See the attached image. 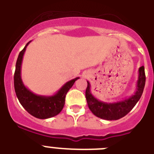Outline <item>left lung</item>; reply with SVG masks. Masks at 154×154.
Wrapping results in <instances>:
<instances>
[{
	"label": "left lung",
	"mask_w": 154,
	"mask_h": 154,
	"mask_svg": "<svg viewBox=\"0 0 154 154\" xmlns=\"http://www.w3.org/2000/svg\"><path fill=\"white\" fill-rule=\"evenodd\" d=\"M146 82V76L144 66H141L139 69L138 80L137 82V89L135 93L128 99L116 102V103H104L99 101L93 96L91 93V85L87 81L86 91H85V98H86L88 106L91 112L99 118L106 120H116L123 117L132 110L135 106L137 102L140 100L144 86Z\"/></svg>",
	"instance_id": "8db88e82"
}]
</instances>
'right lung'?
<instances>
[{
  "instance_id": "add662e5",
  "label": "right lung",
  "mask_w": 154,
  "mask_h": 154,
  "mask_svg": "<svg viewBox=\"0 0 154 154\" xmlns=\"http://www.w3.org/2000/svg\"><path fill=\"white\" fill-rule=\"evenodd\" d=\"M30 42H31L27 43L17 57L15 72L14 76V90L19 102L28 113L38 119H48L58 115L62 111L65 105L66 94L72 88L75 82L79 78L77 77L74 79L67 82L53 96H40L31 92L28 88L24 86L21 76L23 56L27 46Z\"/></svg>"
}]
</instances>
